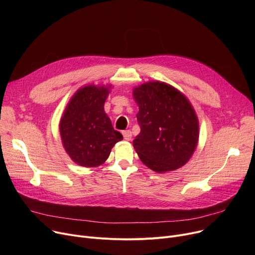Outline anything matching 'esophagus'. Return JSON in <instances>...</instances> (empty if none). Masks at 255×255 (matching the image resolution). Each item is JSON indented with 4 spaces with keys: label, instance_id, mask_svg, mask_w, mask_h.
I'll return each instance as SVG.
<instances>
[{
    "label": "esophagus",
    "instance_id": "1",
    "mask_svg": "<svg viewBox=\"0 0 255 255\" xmlns=\"http://www.w3.org/2000/svg\"><path fill=\"white\" fill-rule=\"evenodd\" d=\"M123 136H124V139H125V140H127V141L131 140V138H132V133H131V131H130V130L124 131V132H123Z\"/></svg>",
    "mask_w": 255,
    "mask_h": 255
}]
</instances>
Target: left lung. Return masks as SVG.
<instances>
[{
  "instance_id": "obj_1",
  "label": "left lung",
  "mask_w": 255,
  "mask_h": 255,
  "mask_svg": "<svg viewBox=\"0 0 255 255\" xmlns=\"http://www.w3.org/2000/svg\"><path fill=\"white\" fill-rule=\"evenodd\" d=\"M140 126L133 146L140 161L162 173L189 161L199 138V122L189 99L166 83L151 82L133 89Z\"/></svg>"
}]
</instances>
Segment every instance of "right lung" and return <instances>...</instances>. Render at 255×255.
I'll return each mask as SVG.
<instances>
[{"label": "right lung", "mask_w": 255, "mask_h": 255, "mask_svg": "<svg viewBox=\"0 0 255 255\" xmlns=\"http://www.w3.org/2000/svg\"><path fill=\"white\" fill-rule=\"evenodd\" d=\"M113 85H87L79 88L67 103L59 129L62 143L72 161L84 167H96L109 158L123 135L114 129L104 112Z\"/></svg>", "instance_id": "add662e5"}]
</instances>
